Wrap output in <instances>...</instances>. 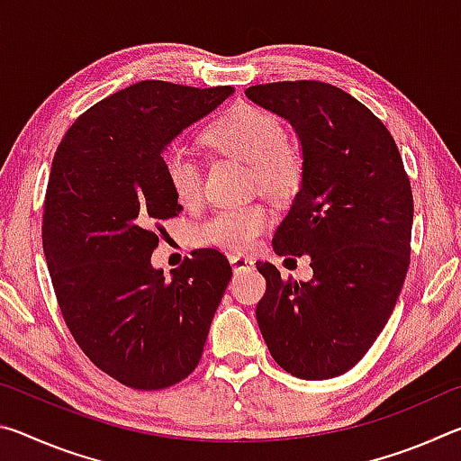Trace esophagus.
Segmentation results:
<instances>
[{"label":"esophagus","mask_w":461,"mask_h":461,"mask_svg":"<svg viewBox=\"0 0 461 461\" xmlns=\"http://www.w3.org/2000/svg\"><path fill=\"white\" fill-rule=\"evenodd\" d=\"M230 264H231V268H233V272H236V275H238V272H249V270L256 268L254 260L248 258V256H244V254H231Z\"/></svg>","instance_id":"1"}]
</instances>
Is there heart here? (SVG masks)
I'll return each instance as SVG.
<instances>
[{
	"label": "heart",
	"mask_w": 461,
	"mask_h": 461,
	"mask_svg": "<svg viewBox=\"0 0 461 461\" xmlns=\"http://www.w3.org/2000/svg\"><path fill=\"white\" fill-rule=\"evenodd\" d=\"M205 140L215 150L236 156L252 167L254 183L260 191L285 197L299 189L303 156L286 142V131L275 115L258 107H236L205 131ZM162 168L170 191L181 205L199 203L203 193L201 165L193 148L170 146L162 158ZM267 225L268 213L260 205L221 209L199 230V238L207 244L248 249L256 244Z\"/></svg>",
	"instance_id": "b5f03b06"
}]
</instances>
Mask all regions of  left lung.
Segmentation results:
<instances>
[{
    "instance_id": "obj_1",
    "label": "left lung",
    "mask_w": 461,
    "mask_h": 461,
    "mask_svg": "<svg viewBox=\"0 0 461 461\" xmlns=\"http://www.w3.org/2000/svg\"><path fill=\"white\" fill-rule=\"evenodd\" d=\"M246 97L299 140L303 181L272 248L307 254L313 268L303 283L256 262L267 278L256 307L262 338L293 376H339L384 330L407 276L412 193L399 148L368 107L333 85H256Z\"/></svg>"
}]
</instances>
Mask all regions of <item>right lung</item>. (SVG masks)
Segmentation results:
<instances>
[{"label": "right lung", "instance_id": "add662e5", "mask_svg": "<svg viewBox=\"0 0 461 461\" xmlns=\"http://www.w3.org/2000/svg\"><path fill=\"white\" fill-rule=\"evenodd\" d=\"M230 95L136 83L87 109L54 154L42 246L60 313L89 360L130 388L189 376L231 278L213 248L194 249L170 276L150 262L154 223L183 212L165 152Z\"/></svg>", "mask_w": 461, "mask_h": 461}]
</instances>
